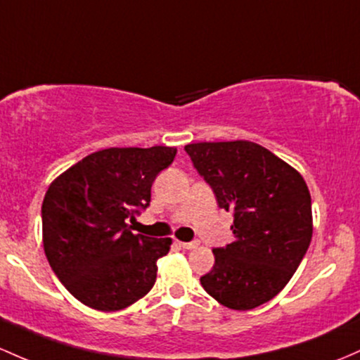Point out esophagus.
<instances>
[{"label": "esophagus", "mask_w": 360, "mask_h": 360, "mask_svg": "<svg viewBox=\"0 0 360 360\" xmlns=\"http://www.w3.org/2000/svg\"><path fill=\"white\" fill-rule=\"evenodd\" d=\"M179 244H181V248H183V250H196V248L200 246L198 240H193V243H179Z\"/></svg>", "instance_id": "obj_1"}]
</instances>
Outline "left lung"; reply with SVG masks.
Returning a JSON list of instances; mask_svg holds the SVG:
<instances>
[{"label":"left lung","instance_id":"8db88e82","mask_svg":"<svg viewBox=\"0 0 360 360\" xmlns=\"http://www.w3.org/2000/svg\"><path fill=\"white\" fill-rule=\"evenodd\" d=\"M184 150L219 207L234 213V240L213 250L215 264L201 276V285L234 311L271 301L289 283L313 238L306 181L270 150L248 140L201 141Z\"/></svg>","mask_w":360,"mask_h":360}]
</instances>
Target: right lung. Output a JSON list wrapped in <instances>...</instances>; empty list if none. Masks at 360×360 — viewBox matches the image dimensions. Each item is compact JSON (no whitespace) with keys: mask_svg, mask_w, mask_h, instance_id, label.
<instances>
[{"mask_svg":"<svg viewBox=\"0 0 360 360\" xmlns=\"http://www.w3.org/2000/svg\"><path fill=\"white\" fill-rule=\"evenodd\" d=\"M177 148H104L59 174L42 201V244L66 290L92 309L120 311L145 297L171 238L133 234L157 174Z\"/></svg>","mask_w":360,"mask_h":360,"instance_id":"1","label":"right lung"}]
</instances>
